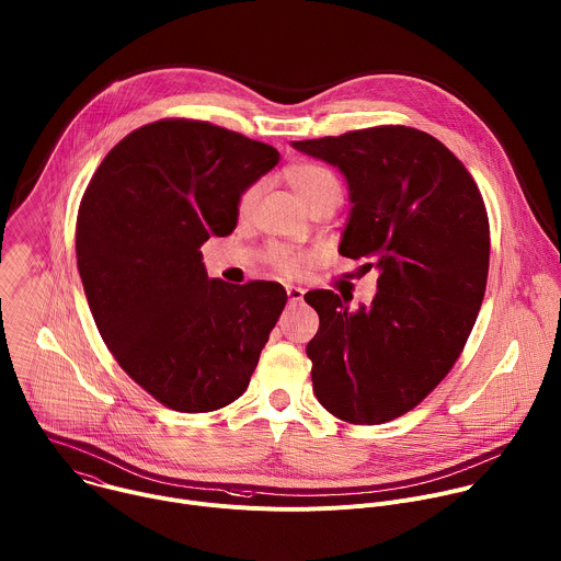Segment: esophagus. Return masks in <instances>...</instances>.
Returning a JSON list of instances; mask_svg holds the SVG:
<instances>
[{"label":"esophagus","mask_w":561,"mask_h":561,"mask_svg":"<svg viewBox=\"0 0 561 561\" xmlns=\"http://www.w3.org/2000/svg\"><path fill=\"white\" fill-rule=\"evenodd\" d=\"M286 295L290 304H297L304 299V288L301 286H286Z\"/></svg>","instance_id":"obj_1"}]
</instances>
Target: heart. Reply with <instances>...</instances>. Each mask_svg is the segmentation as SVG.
<instances>
[{
    "label": "heart",
    "instance_id": "b5f03b06",
    "mask_svg": "<svg viewBox=\"0 0 561 561\" xmlns=\"http://www.w3.org/2000/svg\"><path fill=\"white\" fill-rule=\"evenodd\" d=\"M284 178L293 186V192L297 194V198L304 203L306 209H310L312 205H317L319 201H325L330 196H341V186H339L336 175L328 167L317 164V162L290 164L284 171ZM253 198H255V192L249 190L240 201V214H247L251 209ZM268 257L284 273H295L301 264V255H297L288 249H271Z\"/></svg>",
    "mask_w": 561,
    "mask_h": 561
}]
</instances>
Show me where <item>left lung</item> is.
I'll list each match as a JSON object with an SVG mask.
<instances>
[{"instance_id": "obj_1", "label": "left lung", "mask_w": 561, "mask_h": 561, "mask_svg": "<svg viewBox=\"0 0 561 561\" xmlns=\"http://www.w3.org/2000/svg\"><path fill=\"white\" fill-rule=\"evenodd\" d=\"M293 147L343 173L352 207L339 253L379 271V293L356 310L332 290L306 295L319 314L306 345L314 397L345 423L394 421L447 377L476 323L491 247L482 196L465 164L414 127Z\"/></svg>"}]
</instances>
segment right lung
<instances>
[{"label": "right lung", "instance_id": "obj_1", "mask_svg": "<svg viewBox=\"0 0 561 561\" xmlns=\"http://www.w3.org/2000/svg\"><path fill=\"white\" fill-rule=\"evenodd\" d=\"M279 151L225 127L164 118L99 164L77 218V266L96 328L127 375L175 412L240 399L284 306L275 282L211 279L201 247L229 236Z\"/></svg>", "mask_w": 561, "mask_h": 561}]
</instances>
